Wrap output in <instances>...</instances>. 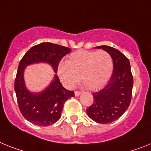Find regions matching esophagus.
<instances>
[{"label":"esophagus","mask_w":151,"mask_h":151,"mask_svg":"<svg viewBox=\"0 0 151 151\" xmlns=\"http://www.w3.org/2000/svg\"><path fill=\"white\" fill-rule=\"evenodd\" d=\"M81 93H82V92L81 91H78V90H76V91H74V95H75L76 96H78L81 95Z\"/></svg>","instance_id":"1"}]
</instances>
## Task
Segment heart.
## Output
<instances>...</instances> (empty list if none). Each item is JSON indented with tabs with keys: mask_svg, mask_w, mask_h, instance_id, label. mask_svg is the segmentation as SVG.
<instances>
[{
	"mask_svg": "<svg viewBox=\"0 0 151 151\" xmlns=\"http://www.w3.org/2000/svg\"><path fill=\"white\" fill-rule=\"evenodd\" d=\"M58 74L67 87H73L82 81L90 90L103 87L110 79L113 71L112 56L106 51L81 49L72 52L68 61L61 60L57 68Z\"/></svg>",
	"mask_w": 151,
	"mask_h": 151,
	"instance_id": "b5f03b06",
	"label": "heart"
}]
</instances>
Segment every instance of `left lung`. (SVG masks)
Returning a JSON list of instances; mask_svg holds the SVG:
<instances>
[{"label":"left lung","instance_id":"obj_1","mask_svg":"<svg viewBox=\"0 0 151 151\" xmlns=\"http://www.w3.org/2000/svg\"><path fill=\"white\" fill-rule=\"evenodd\" d=\"M106 51L113 61V73L109 83L101 90L93 93V103L86 109L96 122L108 124L119 119L131 103L133 76L130 61L118 49L107 45L96 47Z\"/></svg>","mask_w":151,"mask_h":151}]
</instances>
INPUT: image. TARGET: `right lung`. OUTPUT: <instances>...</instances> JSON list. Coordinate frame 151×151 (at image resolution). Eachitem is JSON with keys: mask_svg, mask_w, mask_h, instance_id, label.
I'll return each instance as SVG.
<instances>
[{"mask_svg": "<svg viewBox=\"0 0 151 151\" xmlns=\"http://www.w3.org/2000/svg\"><path fill=\"white\" fill-rule=\"evenodd\" d=\"M70 48L50 42H42L32 47L20 60L14 82V90L19 111L25 119L39 126H48L61 118L64 104L74 96V91L62 86L57 75L49 86L39 93H32L24 84L23 72L30 64L47 62L57 72L58 63Z\"/></svg>", "mask_w": 151, "mask_h": 151, "instance_id": "obj_1", "label": "right lung"}]
</instances>
